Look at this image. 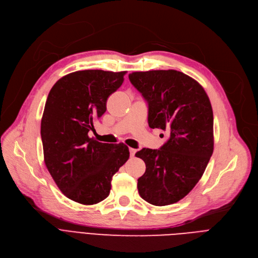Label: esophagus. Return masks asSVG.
<instances>
[{
	"label": "esophagus",
	"instance_id": "1",
	"mask_svg": "<svg viewBox=\"0 0 258 258\" xmlns=\"http://www.w3.org/2000/svg\"><path fill=\"white\" fill-rule=\"evenodd\" d=\"M136 152H137V150H135V148L130 147V155H131V157H135V154H136Z\"/></svg>",
	"mask_w": 258,
	"mask_h": 258
}]
</instances>
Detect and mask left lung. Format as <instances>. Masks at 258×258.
<instances>
[{"mask_svg":"<svg viewBox=\"0 0 258 258\" xmlns=\"http://www.w3.org/2000/svg\"><path fill=\"white\" fill-rule=\"evenodd\" d=\"M128 78L148 104V125L169 135L159 150L136 153L146 165L139 195L155 206L173 204L192 190L213 153L209 97L197 80L175 70L133 72Z\"/></svg>","mask_w":258,"mask_h":258,"instance_id":"1","label":"left lung"}]
</instances>
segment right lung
Returning <instances> with one entry per match:
<instances>
[{
  "mask_svg": "<svg viewBox=\"0 0 258 258\" xmlns=\"http://www.w3.org/2000/svg\"><path fill=\"white\" fill-rule=\"evenodd\" d=\"M125 73L76 71L58 79L48 95L40 123L45 164L60 191L79 204L107 198L113 175L130 158L125 144L89 137Z\"/></svg>",
  "mask_w": 258,
  "mask_h": 258,
  "instance_id": "right-lung-1",
  "label": "right lung"
}]
</instances>
